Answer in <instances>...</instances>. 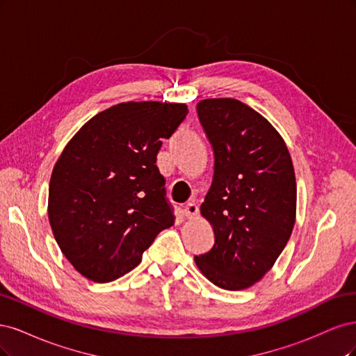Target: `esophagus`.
Returning <instances> with one entry per match:
<instances>
[{"mask_svg": "<svg viewBox=\"0 0 356 356\" xmlns=\"http://www.w3.org/2000/svg\"><path fill=\"white\" fill-rule=\"evenodd\" d=\"M200 209L198 205L195 202H188L185 207H183V213H185V216L188 217V219H193V217H197Z\"/></svg>", "mask_w": 356, "mask_h": 356, "instance_id": "34e87169", "label": "esophagus"}]
</instances>
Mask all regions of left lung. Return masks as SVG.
Here are the masks:
<instances>
[{
    "mask_svg": "<svg viewBox=\"0 0 356 356\" xmlns=\"http://www.w3.org/2000/svg\"><path fill=\"white\" fill-rule=\"evenodd\" d=\"M198 118L214 151V176L201 214L214 245L195 257L200 270L225 290L263 278L280 257L296 219V176L280 133L236 99H205Z\"/></svg>",
    "mask_w": 356,
    "mask_h": 356,
    "instance_id": "obj_1",
    "label": "left lung"
}]
</instances>
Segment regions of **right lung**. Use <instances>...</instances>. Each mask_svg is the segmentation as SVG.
<instances>
[{"instance_id":"add662e5","label":"right lung","mask_w":356,"mask_h":356,"mask_svg":"<svg viewBox=\"0 0 356 356\" xmlns=\"http://www.w3.org/2000/svg\"><path fill=\"white\" fill-rule=\"evenodd\" d=\"M186 115L181 103H120L63 149L50 179L49 220L62 253L86 278L115 281L173 226L156 154Z\"/></svg>"}]
</instances>
